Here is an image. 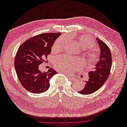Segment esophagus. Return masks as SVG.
<instances>
[{"label":"esophagus","mask_w":127,"mask_h":127,"mask_svg":"<svg viewBox=\"0 0 127 127\" xmlns=\"http://www.w3.org/2000/svg\"><path fill=\"white\" fill-rule=\"evenodd\" d=\"M59 72L60 73H63V74H66V75H67V74H65V73H63V71H59ZM68 78L69 79V80H71V81H74V80H75L76 79V78L75 77H72V76H68Z\"/></svg>","instance_id":"obj_1"}]
</instances>
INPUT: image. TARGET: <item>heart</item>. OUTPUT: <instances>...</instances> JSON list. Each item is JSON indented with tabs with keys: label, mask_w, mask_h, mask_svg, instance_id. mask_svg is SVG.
<instances>
[{
	"label": "heart",
	"mask_w": 127,
	"mask_h": 127,
	"mask_svg": "<svg viewBox=\"0 0 127 127\" xmlns=\"http://www.w3.org/2000/svg\"><path fill=\"white\" fill-rule=\"evenodd\" d=\"M67 39L64 37H61L54 41L52 50L55 51H60L64 47ZM77 42L82 48H89L85 53V58L88 67L91 68L97 62L98 59V51L94 47V40L88 35H82L77 37ZM80 59L69 57L66 56H61L55 59L53 62L54 67L58 70L71 73L80 67Z\"/></svg>",
	"instance_id": "heart-1"
}]
</instances>
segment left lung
I'll list each match as a JSON object with an SVG mask.
<instances>
[{"label": "left lung", "mask_w": 127, "mask_h": 127, "mask_svg": "<svg viewBox=\"0 0 127 127\" xmlns=\"http://www.w3.org/2000/svg\"><path fill=\"white\" fill-rule=\"evenodd\" d=\"M101 50L98 61L92 71H89V80L86 81L84 89L78 93L89 95L98 90L108 78L112 66V55L109 47L104 41L96 38Z\"/></svg>", "instance_id": "left-lung-1"}]
</instances>
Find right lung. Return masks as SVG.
Instances as JSON below:
<instances>
[{"label": "right lung", "instance_id": "right-lung-1", "mask_svg": "<svg viewBox=\"0 0 127 127\" xmlns=\"http://www.w3.org/2000/svg\"><path fill=\"white\" fill-rule=\"evenodd\" d=\"M60 32L43 33L32 37L19 48L14 60V67L21 84L31 93H41L47 91L49 81L57 74L53 68L41 72L39 65L50 54L52 46Z\"/></svg>", "mask_w": 127, "mask_h": 127}]
</instances>
